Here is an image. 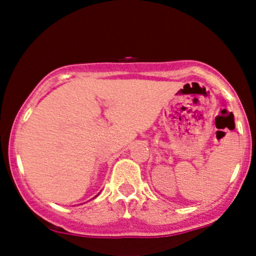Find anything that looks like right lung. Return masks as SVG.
Masks as SVG:
<instances>
[{
  "label": "right lung",
  "instance_id": "obj_1",
  "mask_svg": "<svg viewBox=\"0 0 256 256\" xmlns=\"http://www.w3.org/2000/svg\"><path fill=\"white\" fill-rule=\"evenodd\" d=\"M95 198H96V196H95Z\"/></svg>",
  "mask_w": 256,
  "mask_h": 256
}]
</instances>
